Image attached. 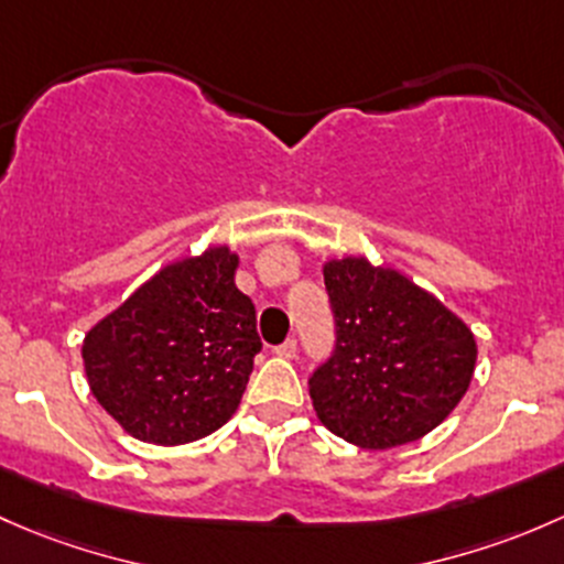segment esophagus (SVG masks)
I'll return each instance as SVG.
<instances>
[{
  "label": "esophagus",
  "mask_w": 564,
  "mask_h": 564,
  "mask_svg": "<svg viewBox=\"0 0 564 564\" xmlns=\"http://www.w3.org/2000/svg\"><path fill=\"white\" fill-rule=\"evenodd\" d=\"M274 352L280 358H293L295 356V339H284L282 345L274 347Z\"/></svg>",
  "instance_id": "obj_1"
}]
</instances>
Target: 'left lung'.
<instances>
[{
	"instance_id": "left-lung-1",
	"label": "left lung",
	"mask_w": 564,
	"mask_h": 564,
	"mask_svg": "<svg viewBox=\"0 0 564 564\" xmlns=\"http://www.w3.org/2000/svg\"><path fill=\"white\" fill-rule=\"evenodd\" d=\"M323 276L336 323L334 352L310 377L323 426L367 451L437 429L473 380L478 345L467 323L367 258L328 260Z\"/></svg>"
}]
</instances>
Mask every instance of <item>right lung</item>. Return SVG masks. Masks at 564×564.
<instances>
[{"instance_id": "1", "label": "right lung", "mask_w": 564, "mask_h": 564, "mask_svg": "<svg viewBox=\"0 0 564 564\" xmlns=\"http://www.w3.org/2000/svg\"><path fill=\"white\" fill-rule=\"evenodd\" d=\"M236 265L225 243L176 260L86 334L91 393L135 440L193 443L239 410L263 345Z\"/></svg>"}]
</instances>
